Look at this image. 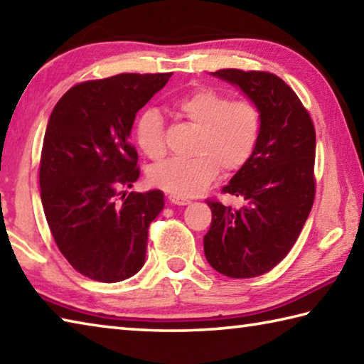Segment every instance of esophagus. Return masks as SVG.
Instances as JSON below:
<instances>
[{
    "instance_id": "esophagus-1",
    "label": "esophagus",
    "mask_w": 364,
    "mask_h": 364,
    "mask_svg": "<svg viewBox=\"0 0 364 364\" xmlns=\"http://www.w3.org/2000/svg\"><path fill=\"white\" fill-rule=\"evenodd\" d=\"M168 201L174 205H188L190 200L187 198H182V196H177V195H169L168 196Z\"/></svg>"
}]
</instances>
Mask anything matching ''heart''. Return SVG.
Wrapping results in <instances>:
<instances>
[{"label":"heart","instance_id":"heart-1","mask_svg":"<svg viewBox=\"0 0 364 364\" xmlns=\"http://www.w3.org/2000/svg\"><path fill=\"white\" fill-rule=\"evenodd\" d=\"M176 109L200 128L193 159H169L150 169L149 179L169 193L190 198L214 182L220 166L232 173L244 168L255 152L259 125L258 107L252 101H231L214 88H198L176 101ZM136 141L150 159L164 152L163 119L159 109H144L136 122Z\"/></svg>","mask_w":364,"mask_h":364}]
</instances>
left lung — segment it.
Here are the masks:
<instances>
[{"label":"left lung","mask_w":364,"mask_h":364,"mask_svg":"<svg viewBox=\"0 0 364 364\" xmlns=\"http://www.w3.org/2000/svg\"><path fill=\"white\" fill-rule=\"evenodd\" d=\"M237 87L258 107L262 125L249 163L223 193L241 196V209L208 201L212 222L204 255L217 272L257 277L282 262L296 242L314 204L315 129L291 88L271 73H210Z\"/></svg>","instance_id":"8db88e82"}]
</instances>
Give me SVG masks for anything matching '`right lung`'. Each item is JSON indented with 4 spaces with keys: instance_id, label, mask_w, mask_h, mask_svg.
<instances>
[{
    "instance_id": "add662e5",
    "label": "right lung",
    "mask_w": 364,
    "mask_h": 364,
    "mask_svg": "<svg viewBox=\"0 0 364 364\" xmlns=\"http://www.w3.org/2000/svg\"><path fill=\"white\" fill-rule=\"evenodd\" d=\"M173 74H119L84 82L55 105L41 154L44 214L75 271L114 284L146 262L147 230L164 205L161 190L123 195L138 181L129 142L136 114Z\"/></svg>"
}]
</instances>
